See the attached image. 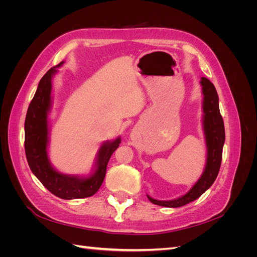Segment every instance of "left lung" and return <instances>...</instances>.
<instances>
[{
	"instance_id": "1",
	"label": "left lung",
	"mask_w": 257,
	"mask_h": 257,
	"mask_svg": "<svg viewBox=\"0 0 257 257\" xmlns=\"http://www.w3.org/2000/svg\"><path fill=\"white\" fill-rule=\"evenodd\" d=\"M201 92H203V128L205 134V141L207 147V160L203 174L199 177L196 183L186 192L184 195L170 199V200H159L149 195H147L152 204L177 208L182 207L191 201L197 199L211 186L219 174L222 152L225 142V130L223 118L220 113L219 108V96L213 83L205 77L200 79Z\"/></svg>"
}]
</instances>
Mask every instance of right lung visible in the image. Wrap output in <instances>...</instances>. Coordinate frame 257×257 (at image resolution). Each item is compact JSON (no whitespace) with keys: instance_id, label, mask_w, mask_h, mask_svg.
<instances>
[{"instance_id":"obj_1","label":"right lung","mask_w":257,"mask_h":257,"mask_svg":"<svg viewBox=\"0 0 257 257\" xmlns=\"http://www.w3.org/2000/svg\"><path fill=\"white\" fill-rule=\"evenodd\" d=\"M63 63L61 62L59 65L51 67L38 83L27 111L25 149L31 170L46 189L62 199H78L90 197L98 191L104 181L108 162L119 147L121 138L108 141L100 146L89 176L63 174L52 166L48 155V114L52 104V77Z\"/></svg>"}]
</instances>
